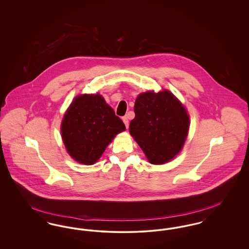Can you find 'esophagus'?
Here are the masks:
<instances>
[{"instance_id":"1","label":"esophagus","mask_w":249,"mask_h":249,"mask_svg":"<svg viewBox=\"0 0 249 249\" xmlns=\"http://www.w3.org/2000/svg\"><path fill=\"white\" fill-rule=\"evenodd\" d=\"M122 120H123L124 124H125V126H126V128L128 129V128H129V119H128V117H127V116L123 117V118H122Z\"/></svg>"}]
</instances>
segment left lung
I'll use <instances>...</instances> for the list:
<instances>
[{
	"label": "left lung",
	"mask_w": 249,
	"mask_h": 249,
	"mask_svg": "<svg viewBox=\"0 0 249 249\" xmlns=\"http://www.w3.org/2000/svg\"><path fill=\"white\" fill-rule=\"evenodd\" d=\"M130 132L152 164H163L181 150L188 136L190 118L182 104L168 90L139 95Z\"/></svg>",
	"instance_id": "left-lung-1"
}]
</instances>
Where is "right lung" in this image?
<instances>
[{
    "mask_svg": "<svg viewBox=\"0 0 249 249\" xmlns=\"http://www.w3.org/2000/svg\"><path fill=\"white\" fill-rule=\"evenodd\" d=\"M123 121L100 94L77 96L61 123V136L73 160L95 163L114 137L125 130Z\"/></svg>",
    "mask_w": 249,
    "mask_h": 249,
    "instance_id": "right-lung-1",
    "label": "right lung"
}]
</instances>
